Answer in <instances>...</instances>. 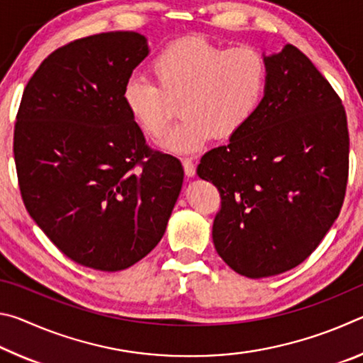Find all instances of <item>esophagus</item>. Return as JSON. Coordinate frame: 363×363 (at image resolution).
<instances>
[{
    "label": "esophagus",
    "instance_id": "obj_1",
    "mask_svg": "<svg viewBox=\"0 0 363 363\" xmlns=\"http://www.w3.org/2000/svg\"><path fill=\"white\" fill-rule=\"evenodd\" d=\"M182 164H184V171H186V176H189V177L195 176V164L192 162V158H189V157L182 158Z\"/></svg>",
    "mask_w": 363,
    "mask_h": 363
}]
</instances>
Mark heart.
Here are the masks:
<instances>
[{"label": "heart", "instance_id": "1", "mask_svg": "<svg viewBox=\"0 0 363 363\" xmlns=\"http://www.w3.org/2000/svg\"><path fill=\"white\" fill-rule=\"evenodd\" d=\"M155 83L131 77L121 99L133 121L149 136L167 130L173 102L181 120L162 139L164 149L189 153L213 134L230 138L253 118L267 83V64L259 51L223 49L199 36L171 43L150 64Z\"/></svg>", "mask_w": 363, "mask_h": 363}]
</instances>
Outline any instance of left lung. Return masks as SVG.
Returning a JSON list of instances; mask_svg holds the SVG:
<instances>
[{
    "label": "left lung",
    "mask_w": 363,
    "mask_h": 363,
    "mask_svg": "<svg viewBox=\"0 0 363 363\" xmlns=\"http://www.w3.org/2000/svg\"><path fill=\"white\" fill-rule=\"evenodd\" d=\"M264 59L267 83L253 118L196 167L220 195L214 248L250 279L311 256L341 211L349 174L340 96L293 45Z\"/></svg>",
    "instance_id": "left-lung-1"
}]
</instances>
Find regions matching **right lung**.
Instances as JSON below:
<instances>
[{
    "instance_id": "add662e5",
    "label": "right lung",
    "mask_w": 363,
    "mask_h": 363,
    "mask_svg": "<svg viewBox=\"0 0 363 363\" xmlns=\"http://www.w3.org/2000/svg\"><path fill=\"white\" fill-rule=\"evenodd\" d=\"M147 54L136 32L86 36L49 54L23 89L14 128L23 205L84 267L115 272L149 255L181 192V162L145 144L121 99Z\"/></svg>"
}]
</instances>
